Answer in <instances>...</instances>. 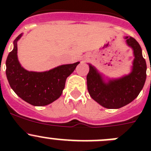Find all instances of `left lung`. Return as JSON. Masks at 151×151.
I'll use <instances>...</instances> for the list:
<instances>
[{
  "label": "left lung",
  "instance_id": "obj_1",
  "mask_svg": "<svg viewBox=\"0 0 151 151\" xmlns=\"http://www.w3.org/2000/svg\"><path fill=\"white\" fill-rule=\"evenodd\" d=\"M125 39L134 50V59L130 74L105 83L95 68L89 65L87 75L89 94L99 104L108 109H118L134 101L143 88L146 80L147 64L141 46L132 37H125Z\"/></svg>",
  "mask_w": 151,
  "mask_h": 151
}]
</instances>
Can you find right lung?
<instances>
[{"mask_svg":"<svg viewBox=\"0 0 151 151\" xmlns=\"http://www.w3.org/2000/svg\"><path fill=\"white\" fill-rule=\"evenodd\" d=\"M6 61V75L11 88L23 101L33 106H45L58 99L65 88L66 80L79 62L57 66L43 73L29 72L21 66L17 58V41Z\"/></svg>","mask_w":151,"mask_h":151,"instance_id":"add662e5","label":"right lung"}]
</instances>
